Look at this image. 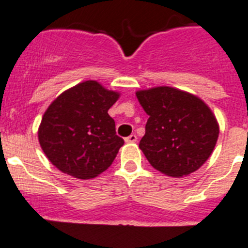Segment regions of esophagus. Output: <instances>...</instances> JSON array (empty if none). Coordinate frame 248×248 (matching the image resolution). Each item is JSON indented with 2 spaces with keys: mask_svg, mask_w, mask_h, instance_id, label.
<instances>
[{
  "mask_svg": "<svg viewBox=\"0 0 248 248\" xmlns=\"http://www.w3.org/2000/svg\"><path fill=\"white\" fill-rule=\"evenodd\" d=\"M124 140H126V143H135V142H137V136L131 135V136H128L127 138H124Z\"/></svg>",
  "mask_w": 248,
  "mask_h": 248,
  "instance_id": "1",
  "label": "esophagus"
}]
</instances>
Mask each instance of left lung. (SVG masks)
<instances>
[{
    "instance_id": "left-lung-1",
    "label": "left lung",
    "mask_w": 248,
    "mask_h": 248,
    "mask_svg": "<svg viewBox=\"0 0 248 248\" xmlns=\"http://www.w3.org/2000/svg\"><path fill=\"white\" fill-rule=\"evenodd\" d=\"M136 95L149 116L140 148L150 165L171 177L198 170L219 137L218 121L209 106L172 87L138 90Z\"/></svg>"
}]
</instances>
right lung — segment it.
I'll list each match as a JSON object with an SVG mask.
<instances>
[{
	"label": "right lung",
	"mask_w": 248,
	"mask_h": 248,
	"mask_svg": "<svg viewBox=\"0 0 248 248\" xmlns=\"http://www.w3.org/2000/svg\"><path fill=\"white\" fill-rule=\"evenodd\" d=\"M119 98L120 93L96 80H85L64 90L50 104L38 138L52 165L76 179L88 180L112 164L124 143L108 113Z\"/></svg>",
	"instance_id": "obj_1"
}]
</instances>
